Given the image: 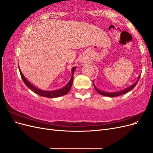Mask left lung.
Segmentation results:
<instances>
[{"instance_id":"8db88e82","label":"left lung","mask_w":153,"mask_h":153,"mask_svg":"<svg viewBox=\"0 0 153 153\" xmlns=\"http://www.w3.org/2000/svg\"><path fill=\"white\" fill-rule=\"evenodd\" d=\"M140 76V75L138 76V80L135 83V84H133V85H131L130 87H129L128 88H127V89H124V90H123V91H120V92H113V93H111V92H103V91H100L99 89H97V88L96 87V86L94 85V88H95L96 91L97 92H98L100 94L103 95V96H108V97H112V98H114V97L119 96L123 95V94H126V93H127V92H128L129 91H131V90L133 89V88L135 87V85H137V84L138 83V80H139Z\"/></svg>"}]
</instances>
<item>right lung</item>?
<instances>
[{
    "instance_id": "right-lung-1",
    "label": "right lung",
    "mask_w": 153,
    "mask_h": 153,
    "mask_svg": "<svg viewBox=\"0 0 153 153\" xmlns=\"http://www.w3.org/2000/svg\"><path fill=\"white\" fill-rule=\"evenodd\" d=\"M76 67H73L71 69V72H72V76L70 80L68 82V84L63 88L61 89H59L57 91H43V90H40L38 88L35 87L34 85H32L30 83H29L28 81L27 80L26 78L24 77V75H23L21 70L19 68V70L20 73V75L22 78L23 81L25 83V84L26 86L30 89L32 91H33L35 93L37 94L42 96L44 97H47V98H57V97H60L64 95H66L68 92L69 91V90L71 89V85L73 84V74H74V71H75Z\"/></svg>"
}]
</instances>
